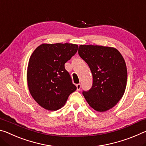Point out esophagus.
<instances>
[{
    "mask_svg": "<svg viewBox=\"0 0 146 146\" xmlns=\"http://www.w3.org/2000/svg\"><path fill=\"white\" fill-rule=\"evenodd\" d=\"M76 90H77V91H79V90H80L81 86H80V84H76Z\"/></svg>",
    "mask_w": 146,
    "mask_h": 146,
    "instance_id": "esophagus-1",
    "label": "esophagus"
}]
</instances>
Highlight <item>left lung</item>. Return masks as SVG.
Instances as JSON below:
<instances>
[{
    "mask_svg": "<svg viewBox=\"0 0 146 146\" xmlns=\"http://www.w3.org/2000/svg\"><path fill=\"white\" fill-rule=\"evenodd\" d=\"M78 54L88 64L93 75L92 87L83 95L98 112L114 107L123 97L127 84L126 64L122 55L112 47L80 45Z\"/></svg>",
    "mask_w": 146,
    "mask_h": 146,
    "instance_id": "8db88e82",
    "label": "left lung"
}]
</instances>
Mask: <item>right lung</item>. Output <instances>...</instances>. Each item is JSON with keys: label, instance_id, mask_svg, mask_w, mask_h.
Here are the masks:
<instances>
[{"label": "right lung", "instance_id": "add662e5", "mask_svg": "<svg viewBox=\"0 0 146 146\" xmlns=\"http://www.w3.org/2000/svg\"><path fill=\"white\" fill-rule=\"evenodd\" d=\"M78 46L73 44H42L29 58L27 82L32 97L49 111L65 105L69 96L76 90L64 64L75 55Z\"/></svg>", "mask_w": 146, "mask_h": 146}]
</instances>
